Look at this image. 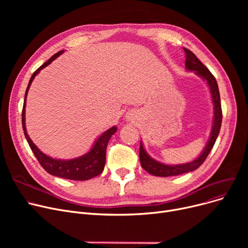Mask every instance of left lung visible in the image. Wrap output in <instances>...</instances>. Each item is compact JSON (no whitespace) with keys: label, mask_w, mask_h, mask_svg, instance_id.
Returning <instances> with one entry per match:
<instances>
[{"label":"left lung","mask_w":248,"mask_h":248,"mask_svg":"<svg viewBox=\"0 0 248 248\" xmlns=\"http://www.w3.org/2000/svg\"><path fill=\"white\" fill-rule=\"evenodd\" d=\"M185 54H186V69L189 71H194L198 76H200L202 79H204L210 89V93L213 102V109H214V116H213V125L210 133L209 140H208L207 144L200 154L199 157H197L194 161L186 163V164H179V165H166L161 162L154 160L150 157L149 154L146 152L142 146V142L140 141V162L141 167L145 170L154 176L158 177H170V176H178L181 174H185L188 172H193L203 164L206 160L207 155L211 152L216 139L219 135L221 123H222V110H221V102H220V93L218 89V84L215 79L213 74L209 71L205 65L196 57L192 51L184 48Z\"/></svg>","instance_id":"left-lung-1"}]
</instances>
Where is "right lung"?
<instances>
[{
    "label": "right lung",
    "mask_w": 248,
    "mask_h": 248,
    "mask_svg": "<svg viewBox=\"0 0 248 248\" xmlns=\"http://www.w3.org/2000/svg\"><path fill=\"white\" fill-rule=\"evenodd\" d=\"M64 52V50L59 51L58 53L54 54L48 61H46L43 65H41L31 76L30 81L28 83L27 89H26L25 93V99L23 104V110H22V125L24 135L27 140L28 144L34 153L35 157L37 158L38 162L44 168V170L49 173L50 175H53L55 177L64 178L68 180H75V181H85L89 180L93 177H96L100 175L104 169V165H106V153H107V147L108 144V140H110L111 136L116 132L117 127L113 125L112 127L108 128V131L104 132L95 141L86 154L83 155H80L78 158H74L71 160H60V159H53L49 157V155H45L43 152L39 150L30 137L27 134V129H26V123H25V108H26V98H27L28 91L30 88V85L35 78V76L40 72L43 68L55 60L59 55H61Z\"/></svg>",
    "instance_id": "obj_1"
}]
</instances>
